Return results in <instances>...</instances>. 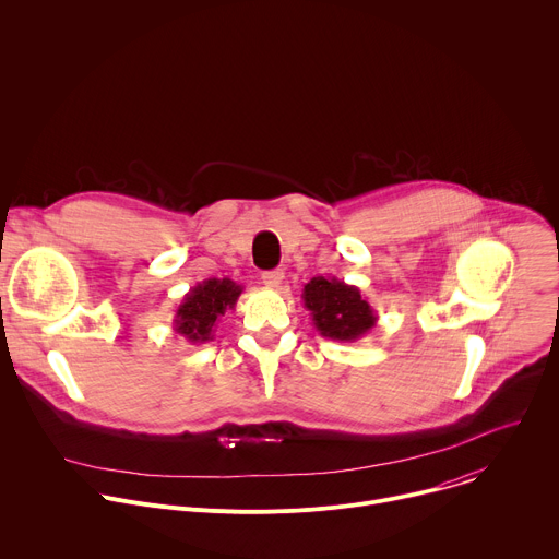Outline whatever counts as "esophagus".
I'll return each instance as SVG.
<instances>
[{"instance_id":"esophagus-1","label":"esophagus","mask_w":559,"mask_h":559,"mask_svg":"<svg viewBox=\"0 0 559 559\" xmlns=\"http://www.w3.org/2000/svg\"><path fill=\"white\" fill-rule=\"evenodd\" d=\"M263 283L272 289H278L283 285V278H285V272L283 270H270V272H263Z\"/></svg>"}]
</instances>
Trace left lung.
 <instances>
[{"label":"left lung","instance_id":"left-lung-1","mask_svg":"<svg viewBox=\"0 0 559 559\" xmlns=\"http://www.w3.org/2000/svg\"><path fill=\"white\" fill-rule=\"evenodd\" d=\"M302 305L311 313L313 328L323 338L356 343L378 321L373 307L356 285L334 276H316L302 287Z\"/></svg>","mask_w":559,"mask_h":559}]
</instances>
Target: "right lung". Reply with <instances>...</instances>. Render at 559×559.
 Wrapping results in <instances>:
<instances>
[{"instance_id":"obj_1","label":"right lung","mask_w":559,"mask_h":559,"mask_svg":"<svg viewBox=\"0 0 559 559\" xmlns=\"http://www.w3.org/2000/svg\"><path fill=\"white\" fill-rule=\"evenodd\" d=\"M243 287L229 278H207L194 285L175 313V332L188 343L201 345L214 341L218 318L236 307Z\"/></svg>"}]
</instances>
